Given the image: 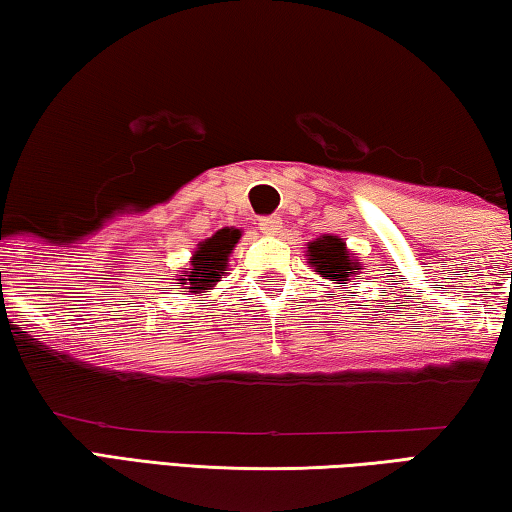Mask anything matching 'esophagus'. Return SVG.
Instances as JSON below:
<instances>
[{"instance_id": "34e87169", "label": "esophagus", "mask_w": 512, "mask_h": 512, "mask_svg": "<svg viewBox=\"0 0 512 512\" xmlns=\"http://www.w3.org/2000/svg\"><path fill=\"white\" fill-rule=\"evenodd\" d=\"M259 230H262L264 235H277V232L282 230V219L275 214L262 216V219H259Z\"/></svg>"}]
</instances>
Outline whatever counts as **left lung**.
Wrapping results in <instances>:
<instances>
[{"mask_svg": "<svg viewBox=\"0 0 512 512\" xmlns=\"http://www.w3.org/2000/svg\"><path fill=\"white\" fill-rule=\"evenodd\" d=\"M309 264L316 266V273L320 277H327L336 284H345L350 275L359 273V262L350 259L345 244L339 237L325 235L309 244Z\"/></svg>", "mask_w": 512, "mask_h": 512, "instance_id": "1", "label": "left lung"}]
</instances>
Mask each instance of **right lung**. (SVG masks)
Segmentation results:
<instances>
[{"label": "right lung", "instance_id": "obj_1", "mask_svg": "<svg viewBox=\"0 0 512 512\" xmlns=\"http://www.w3.org/2000/svg\"><path fill=\"white\" fill-rule=\"evenodd\" d=\"M239 237V230L223 228L210 239H205L203 244H198L187 277H183V282L178 284H187V289L192 293L214 287V284L221 280V273L225 271V264H228V255L232 253V248H235Z\"/></svg>", "mask_w": 512, "mask_h": 512}]
</instances>
